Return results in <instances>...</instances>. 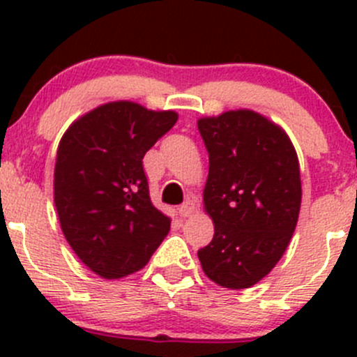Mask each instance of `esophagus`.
Listing matches in <instances>:
<instances>
[{
  "label": "esophagus",
  "mask_w": 357,
  "mask_h": 357,
  "mask_svg": "<svg viewBox=\"0 0 357 357\" xmlns=\"http://www.w3.org/2000/svg\"><path fill=\"white\" fill-rule=\"evenodd\" d=\"M195 202L193 200H188V202H185V204L181 205V207H179V215H181V218H190V215L193 214V212H195Z\"/></svg>",
  "instance_id": "obj_1"
}]
</instances>
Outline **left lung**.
I'll use <instances>...</instances> for the list:
<instances>
[{
    "instance_id": "1",
    "label": "left lung",
    "mask_w": 357,
    "mask_h": 357,
    "mask_svg": "<svg viewBox=\"0 0 357 357\" xmlns=\"http://www.w3.org/2000/svg\"><path fill=\"white\" fill-rule=\"evenodd\" d=\"M197 124L208 152L204 207L214 222V238L199 250L202 269L219 287L248 289L275 268L297 226V152L278 124L254 110Z\"/></svg>"
}]
</instances>
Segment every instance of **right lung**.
Masks as SVG:
<instances>
[{
	"label": "right lung",
	"mask_w": 357,
	"mask_h": 357,
	"mask_svg": "<svg viewBox=\"0 0 357 357\" xmlns=\"http://www.w3.org/2000/svg\"><path fill=\"white\" fill-rule=\"evenodd\" d=\"M178 121L172 110L110 102L72 122L56 150L53 197L68 245L95 275L145 268L171 229L153 207L143 157Z\"/></svg>",
	"instance_id": "obj_1"
}]
</instances>
